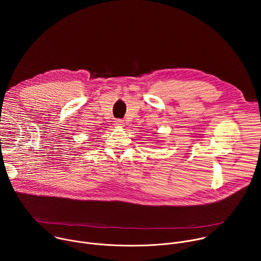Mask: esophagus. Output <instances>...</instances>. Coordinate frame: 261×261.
<instances>
[{"label": "esophagus", "mask_w": 261, "mask_h": 261, "mask_svg": "<svg viewBox=\"0 0 261 261\" xmlns=\"http://www.w3.org/2000/svg\"><path fill=\"white\" fill-rule=\"evenodd\" d=\"M115 126H116V127H123V126H124V121H123V120H120V119L116 120V121H115Z\"/></svg>", "instance_id": "1"}]
</instances>
